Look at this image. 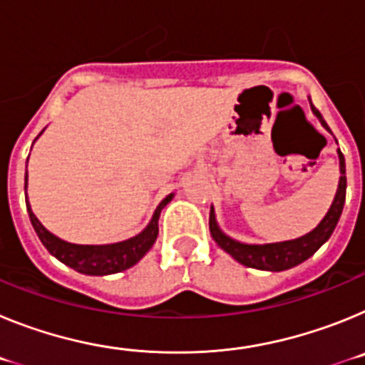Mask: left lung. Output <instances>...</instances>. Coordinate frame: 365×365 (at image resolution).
I'll return each mask as SVG.
<instances>
[{
	"mask_svg": "<svg viewBox=\"0 0 365 365\" xmlns=\"http://www.w3.org/2000/svg\"><path fill=\"white\" fill-rule=\"evenodd\" d=\"M312 113H314L318 120L322 122L325 130H329V125L322 118L320 111L311 104ZM338 159H340V182H338L336 195L334 201L322 219L320 225L311 230L309 234L296 237L291 241H279V243H267V245H248L241 243V241L232 240L230 235L219 228L217 221H215V212L214 206L210 210V234L214 237L215 243L230 254L235 261H240L241 265L250 267V269H259V270H270V272H282V270L292 269V267L299 265L305 259L312 256V254L331 237L334 232L340 219L341 210H344V202H346V188H347V179H346V159L341 151L338 150Z\"/></svg>",
	"mask_w": 365,
	"mask_h": 365,
	"instance_id": "obj_1",
	"label": "left lung"
}]
</instances>
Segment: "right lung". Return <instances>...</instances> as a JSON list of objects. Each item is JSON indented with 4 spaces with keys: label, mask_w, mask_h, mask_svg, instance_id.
Wrapping results in <instances>:
<instances>
[{
    "label": "right lung",
    "mask_w": 365,
    "mask_h": 365,
    "mask_svg": "<svg viewBox=\"0 0 365 365\" xmlns=\"http://www.w3.org/2000/svg\"><path fill=\"white\" fill-rule=\"evenodd\" d=\"M25 190H27V173H25ZM173 193H170L166 199H163L150 225L143 232L130 240L120 241V243L111 245H74L60 240L54 234H51L47 228L38 221V217L32 214L31 205L27 201V193H25V201H27V212L31 217L32 227L36 230L38 237L43 243V247L53 254L54 257L66 263L71 269L78 270V272L87 274V276H108V274H117L122 270L130 269L135 263L143 259L146 252L153 247L157 235H159V217L160 210L168 202L172 201Z\"/></svg>",
    "instance_id": "1"
}]
</instances>
